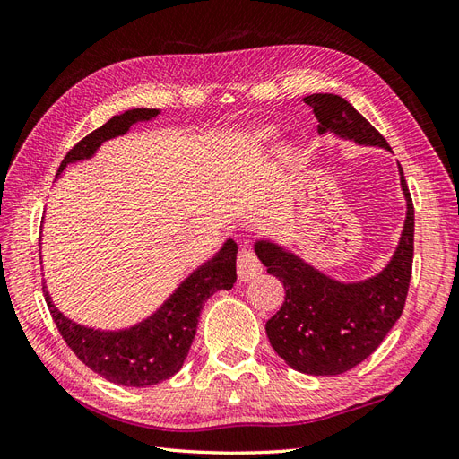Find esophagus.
<instances>
[{
  "instance_id": "esophagus-1",
  "label": "esophagus",
  "mask_w": 459,
  "mask_h": 459,
  "mask_svg": "<svg viewBox=\"0 0 459 459\" xmlns=\"http://www.w3.org/2000/svg\"><path fill=\"white\" fill-rule=\"evenodd\" d=\"M262 273V264L251 251H241L238 256V277L239 281H251Z\"/></svg>"
}]
</instances>
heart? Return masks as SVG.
<instances>
[{"label": "heart", "mask_w": 459, "mask_h": 459, "mask_svg": "<svg viewBox=\"0 0 459 459\" xmlns=\"http://www.w3.org/2000/svg\"><path fill=\"white\" fill-rule=\"evenodd\" d=\"M275 135H277V130L273 126H266V124H262V126H255L248 130V134L245 137V143L251 149H258V147H264L270 142H273ZM283 157H287V152H283Z\"/></svg>", "instance_id": "1"}]
</instances>
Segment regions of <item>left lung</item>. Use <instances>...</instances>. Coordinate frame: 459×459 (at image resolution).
<instances>
[{"instance_id": "1", "label": "left lung", "mask_w": 459, "mask_h": 459, "mask_svg": "<svg viewBox=\"0 0 459 459\" xmlns=\"http://www.w3.org/2000/svg\"><path fill=\"white\" fill-rule=\"evenodd\" d=\"M317 134H335L358 145L391 151L385 137L335 93H312ZM406 199V221L391 262L362 281L344 283L325 275L280 243L258 239V260L283 283L285 302L266 324V335L285 364L308 375H341L362 364L383 342L404 310L413 262V203L398 164Z\"/></svg>"}]
</instances>
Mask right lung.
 <instances>
[{
    "label": "right lung",
    "instance_id": "1",
    "mask_svg": "<svg viewBox=\"0 0 459 459\" xmlns=\"http://www.w3.org/2000/svg\"><path fill=\"white\" fill-rule=\"evenodd\" d=\"M159 115V108H132L115 115L68 151L59 166L57 178L68 164L91 159L105 142L124 135L134 124L149 122ZM235 258H238V243L226 239L212 258L201 264L178 285L157 312L126 329L105 331L80 325L59 312L46 285L44 297L65 342L91 371L122 386H151L170 379L182 369L191 342L195 339L204 302L216 290L231 289L238 280Z\"/></svg>",
    "mask_w": 459,
    "mask_h": 459
}]
</instances>
